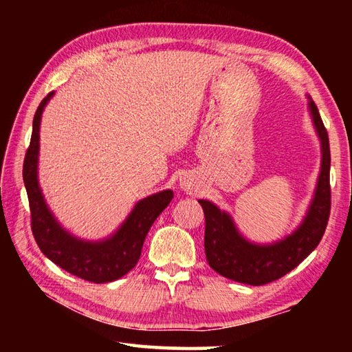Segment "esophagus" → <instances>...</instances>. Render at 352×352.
<instances>
[{
  "label": "esophagus",
  "mask_w": 352,
  "mask_h": 352,
  "mask_svg": "<svg viewBox=\"0 0 352 352\" xmlns=\"http://www.w3.org/2000/svg\"><path fill=\"white\" fill-rule=\"evenodd\" d=\"M182 188H183V189H189V188H188V183L183 182V183H182Z\"/></svg>",
  "instance_id": "34e87169"
}]
</instances>
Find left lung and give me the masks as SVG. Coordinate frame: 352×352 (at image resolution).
<instances>
[{
    "label": "left lung",
    "instance_id": "8db88e82",
    "mask_svg": "<svg viewBox=\"0 0 352 352\" xmlns=\"http://www.w3.org/2000/svg\"><path fill=\"white\" fill-rule=\"evenodd\" d=\"M307 99L309 115L321 144V168L311 205L295 231L272 243L250 242L239 233L228 212L222 211L210 200H199L206 222V261L219 275L250 285L272 283L301 264L323 237L331 212L329 138L317 105L311 96Z\"/></svg>",
    "mask_w": 352,
    "mask_h": 352
}]
</instances>
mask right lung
<instances>
[{
  "mask_svg": "<svg viewBox=\"0 0 352 352\" xmlns=\"http://www.w3.org/2000/svg\"><path fill=\"white\" fill-rule=\"evenodd\" d=\"M52 96L54 91L41 100L35 111L31 144L23 164L32 234L41 253L71 275L96 284L116 281L136 265L148 230L174 199V192L166 189L140 200L115 233L102 241L80 239L65 230L51 212L38 183L40 122Z\"/></svg>",
  "mask_w": 352,
  "mask_h": 352,
  "instance_id": "right-lung-1",
  "label": "right lung"
}]
</instances>
